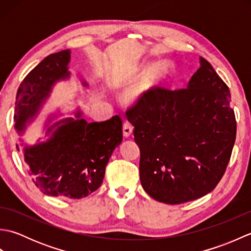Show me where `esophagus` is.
Returning a JSON list of instances; mask_svg holds the SVG:
<instances>
[{
  "instance_id": "obj_1",
  "label": "esophagus",
  "mask_w": 251,
  "mask_h": 251,
  "mask_svg": "<svg viewBox=\"0 0 251 251\" xmlns=\"http://www.w3.org/2000/svg\"><path fill=\"white\" fill-rule=\"evenodd\" d=\"M132 130H134V127L131 126L130 123L125 122L124 125H123V136L125 138H129L132 134Z\"/></svg>"
}]
</instances>
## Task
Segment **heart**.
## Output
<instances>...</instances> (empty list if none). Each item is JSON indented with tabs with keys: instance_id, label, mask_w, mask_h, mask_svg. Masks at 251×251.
<instances>
[{
	"instance_id": "1",
	"label": "heart",
	"mask_w": 251,
	"mask_h": 251,
	"mask_svg": "<svg viewBox=\"0 0 251 251\" xmlns=\"http://www.w3.org/2000/svg\"><path fill=\"white\" fill-rule=\"evenodd\" d=\"M148 63L142 62L139 65L130 67L124 74H123L121 83L124 86H129L134 84L138 78H139L143 72L147 70ZM169 71V65L167 62H158L155 66L152 67L149 72L143 76L139 82H138L134 87H131L126 92L124 99L127 103H135L139 100L143 95L149 92L151 88L156 86L157 84L161 83L165 76L167 75Z\"/></svg>"
}]
</instances>
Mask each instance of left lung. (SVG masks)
Wrapping results in <instances>:
<instances>
[{
    "mask_svg": "<svg viewBox=\"0 0 251 251\" xmlns=\"http://www.w3.org/2000/svg\"><path fill=\"white\" fill-rule=\"evenodd\" d=\"M227 85L201 57L186 88L154 87L126 110L140 149V181L152 199L178 205L220 182L236 138Z\"/></svg>",
    "mask_w": 251,
    "mask_h": 251,
    "instance_id": "8db88e82",
    "label": "left lung"
}]
</instances>
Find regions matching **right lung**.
I'll use <instances>...</instances> for the list:
<instances>
[{"label": "right lung", "instance_id": "right-lung-1", "mask_svg": "<svg viewBox=\"0 0 251 251\" xmlns=\"http://www.w3.org/2000/svg\"><path fill=\"white\" fill-rule=\"evenodd\" d=\"M70 50L44 58L21 82L16 96L15 128L23 132L39 113L54 85L70 76ZM86 85V83H83ZM49 127V140L24 148L25 162L34 184L46 195L79 200L101 185L105 166L123 139V122L114 115L104 122L87 123L76 114ZM17 150L20 147L17 145Z\"/></svg>", "mask_w": 251, "mask_h": 251}]
</instances>
